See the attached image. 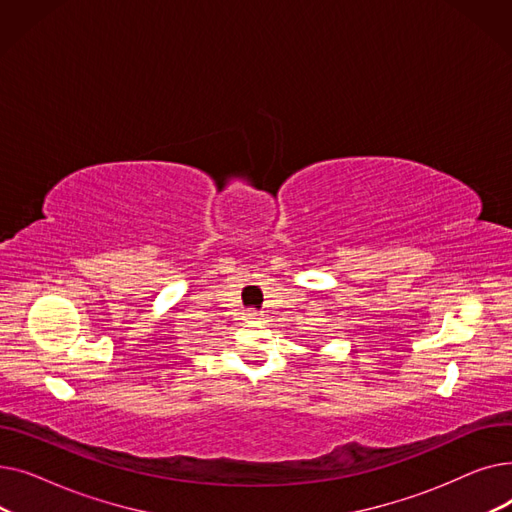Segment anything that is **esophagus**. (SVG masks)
I'll use <instances>...</instances> for the list:
<instances>
[{
  "instance_id": "34e87169",
  "label": "esophagus",
  "mask_w": 512,
  "mask_h": 512,
  "mask_svg": "<svg viewBox=\"0 0 512 512\" xmlns=\"http://www.w3.org/2000/svg\"><path fill=\"white\" fill-rule=\"evenodd\" d=\"M247 319H251V321H259V319H261V313H257V311H249V313H247Z\"/></svg>"
}]
</instances>
